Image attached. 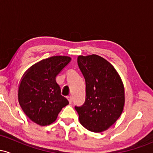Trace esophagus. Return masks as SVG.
Here are the masks:
<instances>
[{
    "label": "esophagus",
    "instance_id": "obj_1",
    "mask_svg": "<svg viewBox=\"0 0 153 153\" xmlns=\"http://www.w3.org/2000/svg\"><path fill=\"white\" fill-rule=\"evenodd\" d=\"M67 99H68V101H69L70 103H72V102H73V99H72V97L71 96H68V97H67Z\"/></svg>",
    "mask_w": 153,
    "mask_h": 153
}]
</instances>
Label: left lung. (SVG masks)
I'll return each mask as SVG.
<instances>
[{
	"instance_id": "8db88e82",
	"label": "left lung",
	"mask_w": 153,
	"mask_h": 153,
	"mask_svg": "<svg viewBox=\"0 0 153 153\" xmlns=\"http://www.w3.org/2000/svg\"><path fill=\"white\" fill-rule=\"evenodd\" d=\"M78 65L85 80V100L82 106L75 108L85 129L101 132L122 114L124 85L114 68L99 55L79 56Z\"/></svg>"
}]
</instances>
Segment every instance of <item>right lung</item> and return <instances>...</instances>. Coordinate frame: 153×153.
I'll list each match as a JSON object with an SVG mask.
<instances>
[{"label":"right lung","instance_id":"add662e5","mask_svg":"<svg viewBox=\"0 0 153 153\" xmlns=\"http://www.w3.org/2000/svg\"><path fill=\"white\" fill-rule=\"evenodd\" d=\"M65 56H54L32 66L19 88V102L31 121L41 126L52 124L69 103L61 95L57 75L71 62Z\"/></svg>","mask_w":153,"mask_h":153}]
</instances>
